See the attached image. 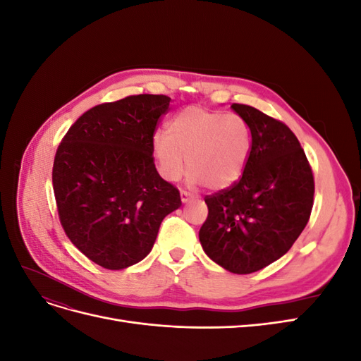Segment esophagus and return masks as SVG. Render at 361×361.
<instances>
[{
	"instance_id": "obj_1",
	"label": "esophagus",
	"mask_w": 361,
	"mask_h": 361,
	"mask_svg": "<svg viewBox=\"0 0 361 361\" xmlns=\"http://www.w3.org/2000/svg\"><path fill=\"white\" fill-rule=\"evenodd\" d=\"M192 199V195L190 194V192H187V191H182L180 192V200H182V203H187V202H190Z\"/></svg>"
}]
</instances>
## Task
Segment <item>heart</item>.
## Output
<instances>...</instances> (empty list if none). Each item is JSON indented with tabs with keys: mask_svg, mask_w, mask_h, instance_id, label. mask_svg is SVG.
I'll list each match as a JSON object with an SVG mask.
<instances>
[{
	"mask_svg": "<svg viewBox=\"0 0 361 361\" xmlns=\"http://www.w3.org/2000/svg\"><path fill=\"white\" fill-rule=\"evenodd\" d=\"M250 147V128L243 117L202 106L178 113L166 125V135H155L152 143L164 179L179 180L188 166V182L209 190H224L241 178Z\"/></svg>",
	"mask_w": 361,
	"mask_h": 361,
	"instance_id": "1",
	"label": "heart"
}]
</instances>
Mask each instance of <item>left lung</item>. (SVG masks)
Wrapping results in <instances>:
<instances>
[{"instance_id": "8db88e82", "label": "left lung", "mask_w": 361, "mask_h": 361, "mask_svg": "<svg viewBox=\"0 0 361 361\" xmlns=\"http://www.w3.org/2000/svg\"><path fill=\"white\" fill-rule=\"evenodd\" d=\"M251 133L243 176L206 195L199 238L204 253L235 274H251L286 255L307 224L314 180L298 138L280 120L233 104Z\"/></svg>"}]
</instances>
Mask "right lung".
I'll return each mask as SVG.
<instances>
[{
    "mask_svg": "<svg viewBox=\"0 0 361 361\" xmlns=\"http://www.w3.org/2000/svg\"><path fill=\"white\" fill-rule=\"evenodd\" d=\"M166 94H135L96 105L69 128L57 149L52 187L60 223L84 256L106 269L143 260L159 226L180 207L179 190L154 162Z\"/></svg>",
    "mask_w": 361,
    "mask_h": 361,
    "instance_id": "1",
    "label": "right lung"
}]
</instances>
